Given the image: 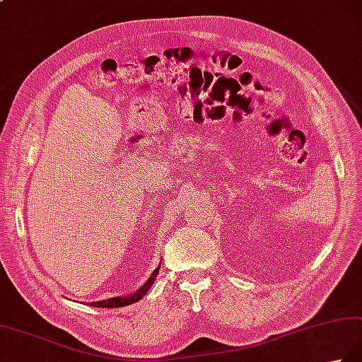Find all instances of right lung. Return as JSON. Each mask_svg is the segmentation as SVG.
<instances>
[{"instance_id": "add662e5", "label": "right lung", "mask_w": 362, "mask_h": 362, "mask_svg": "<svg viewBox=\"0 0 362 362\" xmlns=\"http://www.w3.org/2000/svg\"><path fill=\"white\" fill-rule=\"evenodd\" d=\"M158 270H160V267L152 273V276L147 279L146 284L141 287L138 292H134L133 295H130V296H120V298H119V296H116V298L90 303V306H94V308H122V306H129V304H133V303L139 301L148 292V288H151V286L153 284V281H155V278H157V274H158Z\"/></svg>"}]
</instances>
